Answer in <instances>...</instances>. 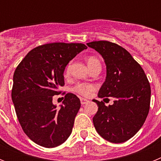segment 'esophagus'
<instances>
[{"label":"esophagus","instance_id":"obj_1","mask_svg":"<svg viewBox=\"0 0 161 161\" xmlns=\"http://www.w3.org/2000/svg\"><path fill=\"white\" fill-rule=\"evenodd\" d=\"M89 102V101L85 99V98H80V103H81V105H85V104L88 103Z\"/></svg>","mask_w":161,"mask_h":161}]
</instances>
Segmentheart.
Here are the masks:
<instances>
[{"label":"heart","mask_w":161,"mask_h":161,"mask_svg":"<svg viewBox=\"0 0 161 161\" xmlns=\"http://www.w3.org/2000/svg\"><path fill=\"white\" fill-rule=\"evenodd\" d=\"M100 63L99 60L97 59L94 56H89L87 59V64L88 66L90 67L92 65H93L94 64ZM70 72V64H68V66L66 67V69H65V74L68 75ZM95 89V86L92 84L89 83H78L76 84L75 86L72 89V91L75 92V93H78L79 95H81L84 97H88L91 94V93L93 92Z\"/></svg>","instance_id":"b5f03b06"}]
</instances>
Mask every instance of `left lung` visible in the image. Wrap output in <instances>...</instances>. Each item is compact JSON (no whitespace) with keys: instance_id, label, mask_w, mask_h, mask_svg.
<instances>
[{"instance_id":"left-lung-1","label":"left lung","mask_w":161,"mask_h":161,"mask_svg":"<svg viewBox=\"0 0 161 161\" xmlns=\"http://www.w3.org/2000/svg\"><path fill=\"white\" fill-rule=\"evenodd\" d=\"M103 57L106 80L98 97H114L113 105L93 99L98 110L93 119L97 133L107 141L123 143L142 127L150 109L151 87L144 71L126 49L108 41L87 43Z\"/></svg>"}]
</instances>
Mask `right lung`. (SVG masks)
<instances>
[{"instance_id":"1","label":"right lung","mask_w":161,"mask_h":161,"mask_svg":"<svg viewBox=\"0 0 161 161\" xmlns=\"http://www.w3.org/2000/svg\"><path fill=\"white\" fill-rule=\"evenodd\" d=\"M85 49L83 43L44 44L31 50L15 69L11 95L17 117L25 135L42 147H57L72 133L80 99L67 93L59 109L52 99L64 85L65 67Z\"/></svg>"}]
</instances>
